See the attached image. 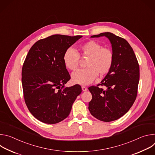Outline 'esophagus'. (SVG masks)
<instances>
[{
    "instance_id": "34e87169",
    "label": "esophagus",
    "mask_w": 155,
    "mask_h": 155,
    "mask_svg": "<svg viewBox=\"0 0 155 155\" xmlns=\"http://www.w3.org/2000/svg\"><path fill=\"white\" fill-rule=\"evenodd\" d=\"M81 89H82L83 91H86L87 90V88L86 87H85V86H83L81 87Z\"/></svg>"
}]
</instances>
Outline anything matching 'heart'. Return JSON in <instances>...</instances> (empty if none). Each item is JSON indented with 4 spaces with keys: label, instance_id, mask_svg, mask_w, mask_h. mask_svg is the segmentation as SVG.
Listing matches in <instances>:
<instances>
[{
    "label": "heart",
    "instance_id": "obj_1",
    "mask_svg": "<svg viewBox=\"0 0 155 155\" xmlns=\"http://www.w3.org/2000/svg\"><path fill=\"white\" fill-rule=\"evenodd\" d=\"M80 57L86 59L85 67L72 74L74 83L81 85H87L92 83L97 74L103 76L111 70L114 63V53L108 48L102 47L97 41H87L81 44L77 52L68 48L64 54L63 60L65 67L71 71L78 69Z\"/></svg>",
    "mask_w": 155,
    "mask_h": 155
}]
</instances>
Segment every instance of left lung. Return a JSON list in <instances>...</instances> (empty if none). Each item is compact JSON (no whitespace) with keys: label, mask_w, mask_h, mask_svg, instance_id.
<instances>
[{"label":"left lung","mask_w":155,"mask_h":155,"mask_svg":"<svg viewBox=\"0 0 155 155\" xmlns=\"http://www.w3.org/2000/svg\"><path fill=\"white\" fill-rule=\"evenodd\" d=\"M102 36L112 43L114 63L100 84L88 87L92 94L88 108L97 120L110 122L121 118L133 105L137 95L140 69L136 54L124 38L110 32L91 37Z\"/></svg>","instance_id":"left-lung-1"}]
</instances>
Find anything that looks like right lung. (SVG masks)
Listing matches in <instances>:
<instances>
[{
    "instance_id": "1",
    "label": "right lung",
    "mask_w": 155,
    "mask_h": 155,
    "mask_svg": "<svg viewBox=\"0 0 155 155\" xmlns=\"http://www.w3.org/2000/svg\"><path fill=\"white\" fill-rule=\"evenodd\" d=\"M81 35H53L38 40L29 50L22 68L25 103L31 114L47 124L67 118L81 87H64L71 76L64 62L65 51Z\"/></svg>"
}]
</instances>
